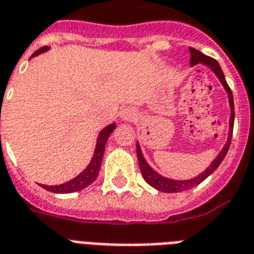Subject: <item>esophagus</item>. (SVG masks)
Wrapping results in <instances>:
<instances>
[{
  "label": "esophagus",
  "mask_w": 254,
  "mask_h": 254,
  "mask_svg": "<svg viewBox=\"0 0 254 254\" xmlns=\"http://www.w3.org/2000/svg\"><path fill=\"white\" fill-rule=\"evenodd\" d=\"M136 117V113L135 110L131 109V107H127V109H123L121 111V118L122 121H132Z\"/></svg>",
  "instance_id": "1"
}]
</instances>
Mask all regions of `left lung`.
<instances>
[{"label":"left lung","mask_w":254,"mask_h":254,"mask_svg":"<svg viewBox=\"0 0 254 254\" xmlns=\"http://www.w3.org/2000/svg\"><path fill=\"white\" fill-rule=\"evenodd\" d=\"M190 66H196V64H201L204 66H207L208 68H211L212 71L215 72V75L219 78V80L223 84V87L225 88V91L228 94V100H229V109H231V118H229V131H228V139L227 143L224 144L223 149L220 151L219 155L216 156L209 166L202 171L201 174H198L197 176H194L192 179H188V180H174V179L166 178V176H162L160 174H158L156 171L149 166L147 160L143 156V152H141L140 144L139 141L136 143V155H137V162H139V167H140L141 175H143V179L145 182L148 183L149 186L154 187L155 190H162V192H166V193H176V192H183V190H188L193 187L198 186L200 183L204 182L205 179L212 175L217 170V167L221 164V162L225 158L228 149H229V145H231L232 140V132H233V123H235V105H233V95H232V91L229 86H228L227 80H225V76H224V72L220 67L219 62L211 57L204 56L201 52H198L193 47H190Z\"/></svg>","instance_id":"1"}]
</instances>
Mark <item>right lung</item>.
I'll use <instances>...</instances> for the list:
<instances>
[{"mask_svg":"<svg viewBox=\"0 0 254 254\" xmlns=\"http://www.w3.org/2000/svg\"><path fill=\"white\" fill-rule=\"evenodd\" d=\"M49 49L50 47L47 46L41 47L38 52H35L31 57L39 56V54L47 52ZM115 128H117V123H111V125L106 126L105 128L100 131L99 135H98V139H96L95 151H94L91 160L88 163V166L78 176H75L71 180H68V182L64 183V184H60V186H45V184H41V187H42L43 190H50V192H54V193H71V192H78L80 190H84L86 187H88L91 183L95 182L98 175H99L100 164H102V159H103V154H105L106 143H107L110 135H111V132Z\"/></svg>","mask_w":254,"mask_h":254,"instance_id":"obj_1","label":"right lung"}]
</instances>
